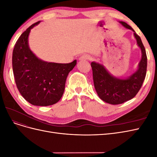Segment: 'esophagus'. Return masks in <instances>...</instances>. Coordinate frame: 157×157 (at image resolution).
Listing matches in <instances>:
<instances>
[{"instance_id": "34e87169", "label": "esophagus", "mask_w": 157, "mask_h": 157, "mask_svg": "<svg viewBox=\"0 0 157 157\" xmlns=\"http://www.w3.org/2000/svg\"><path fill=\"white\" fill-rule=\"evenodd\" d=\"M91 59V57L88 54H84L80 58V60H90Z\"/></svg>"}]
</instances>
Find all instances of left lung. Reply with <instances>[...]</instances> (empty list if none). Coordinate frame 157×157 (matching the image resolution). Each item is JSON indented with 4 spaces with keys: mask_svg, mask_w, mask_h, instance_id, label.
I'll return each mask as SVG.
<instances>
[{
    "mask_svg": "<svg viewBox=\"0 0 157 157\" xmlns=\"http://www.w3.org/2000/svg\"><path fill=\"white\" fill-rule=\"evenodd\" d=\"M120 23L127 29L134 31L137 44L141 48L142 55L138 69L126 79L113 77L102 65L94 61L91 63L94 87L98 96L103 101L112 105L121 104L134 98L143 84L147 72V58L141 38L126 23Z\"/></svg>",
    "mask_w": 157,
    "mask_h": 157,
    "instance_id": "1",
    "label": "left lung"
}]
</instances>
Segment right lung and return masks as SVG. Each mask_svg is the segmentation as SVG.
<instances>
[{
  "mask_svg": "<svg viewBox=\"0 0 157 157\" xmlns=\"http://www.w3.org/2000/svg\"><path fill=\"white\" fill-rule=\"evenodd\" d=\"M33 23L23 32L14 46L12 69L17 88L26 101L33 105L48 106L62 97L69 73L77 64L46 62L33 53L28 45V37Z\"/></svg>",
  "mask_w": 157,
  "mask_h": 157,
  "instance_id": "obj_1",
  "label": "right lung"
}]
</instances>
